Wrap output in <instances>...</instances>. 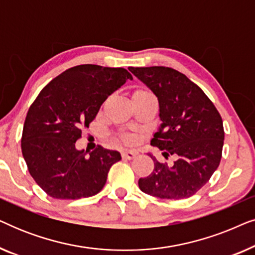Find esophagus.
Here are the masks:
<instances>
[{"instance_id":"1","label":"esophagus","mask_w":255,"mask_h":255,"mask_svg":"<svg viewBox=\"0 0 255 255\" xmlns=\"http://www.w3.org/2000/svg\"><path fill=\"white\" fill-rule=\"evenodd\" d=\"M135 155H137V152H134V151H123L122 152V156H123V159H127V160L134 159Z\"/></svg>"}]
</instances>
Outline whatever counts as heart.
<instances>
[{
  "label": "heart",
  "mask_w": 255,
  "mask_h": 255,
  "mask_svg": "<svg viewBox=\"0 0 255 255\" xmlns=\"http://www.w3.org/2000/svg\"><path fill=\"white\" fill-rule=\"evenodd\" d=\"M134 94H149V93L146 92V90H137V92H135ZM123 139H124V140L127 141V142L132 141V137H130V135H124Z\"/></svg>",
  "instance_id": "b5f03b06"
}]
</instances>
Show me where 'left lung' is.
I'll return each mask as SVG.
<instances>
[{
    "label": "left lung",
    "instance_id": "obj_1",
    "mask_svg": "<svg viewBox=\"0 0 255 255\" xmlns=\"http://www.w3.org/2000/svg\"><path fill=\"white\" fill-rule=\"evenodd\" d=\"M159 101L161 121L151 145L163 156L175 155L172 167L149 154L154 169L139 179L141 191L165 200L196 194L218 168L224 144L219 113L197 85L182 73L163 66L128 67Z\"/></svg>",
    "mask_w": 255,
    "mask_h": 255
}]
</instances>
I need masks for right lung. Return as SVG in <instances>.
<instances>
[{
    "label": "right lung",
    "mask_w": 255,
    "mask_h": 255,
    "mask_svg": "<svg viewBox=\"0 0 255 255\" xmlns=\"http://www.w3.org/2000/svg\"><path fill=\"white\" fill-rule=\"evenodd\" d=\"M128 80L132 75L124 68L79 65L52 80L31 104L20 146L31 176L48 196L78 200L102 190L121 153L99 146L87 155L75 141Z\"/></svg>",
    "instance_id": "add662e5"
}]
</instances>
